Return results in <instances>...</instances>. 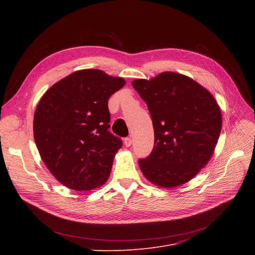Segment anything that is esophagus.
Masks as SVG:
<instances>
[{"mask_svg":"<svg viewBox=\"0 0 255 255\" xmlns=\"http://www.w3.org/2000/svg\"><path fill=\"white\" fill-rule=\"evenodd\" d=\"M124 143H125L126 146H130V145L132 144V139H131V137H126V138L124 139Z\"/></svg>","mask_w":255,"mask_h":255,"instance_id":"1","label":"esophagus"}]
</instances>
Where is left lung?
I'll use <instances>...</instances> for the list:
<instances>
[{
    "mask_svg": "<svg viewBox=\"0 0 255 255\" xmlns=\"http://www.w3.org/2000/svg\"><path fill=\"white\" fill-rule=\"evenodd\" d=\"M132 86L148 105L154 148L138 164L151 183L173 188L194 178L211 159L222 127L220 107L192 78L162 72Z\"/></svg>",
    "mask_w": 255,
    "mask_h": 255,
    "instance_id": "left-lung-1",
    "label": "left lung"
}]
</instances>
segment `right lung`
<instances>
[{
  "label": "right lung",
  "mask_w": 255,
  "mask_h": 255,
  "mask_svg": "<svg viewBox=\"0 0 255 255\" xmlns=\"http://www.w3.org/2000/svg\"><path fill=\"white\" fill-rule=\"evenodd\" d=\"M122 77L102 70L75 71L50 87L34 115V139L41 159L60 183L89 191L109 179L121 138L109 131L110 97Z\"/></svg>",
  "instance_id": "1"
}]
</instances>
